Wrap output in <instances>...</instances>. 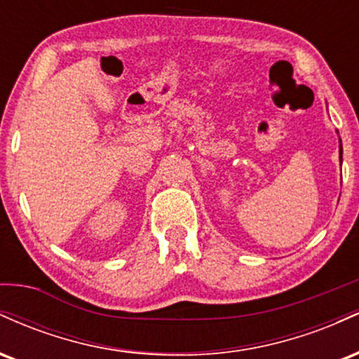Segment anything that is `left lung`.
I'll use <instances>...</instances> for the list:
<instances>
[{"mask_svg": "<svg viewBox=\"0 0 359 359\" xmlns=\"http://www.w3.org/2000/svg\"><path fill=\"white\" fill-rule=\"evenodd\" d=\"M339 162H343V145H341V138H339Z\"/></svg>", "mask_w": 359, "mask_h": 359, "instance_id": "left-lung-1", "label": "left lung"}]
</instances>
